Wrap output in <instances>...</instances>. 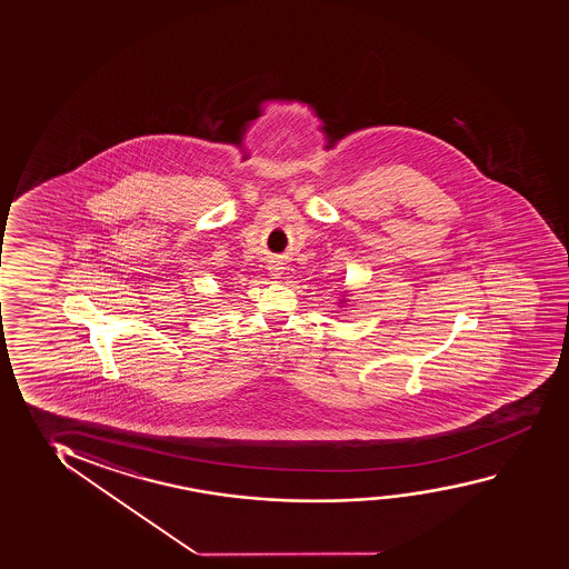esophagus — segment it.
<instances>
[{
	"label": "esophagus",
	"mask_w": 569,
	"mask_h": 569,
	"mask_svg": "<svg viewBox=\"0 0 569 569\" xmlns=\"http://www.w3.org/2000/svg\"><path fill=\"white\" fill-rule=\"evenodd\" d=\"M282 267H271V273L274 274V277H279L281 274Z\"/></svg>",
	"instance_id": "34e87169"
}]
</instances>
